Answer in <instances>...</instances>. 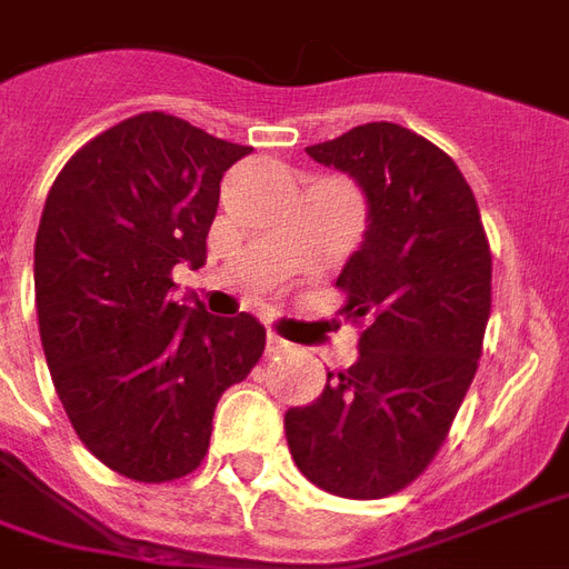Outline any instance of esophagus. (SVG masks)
I'll return each instance as SVG.
<instances>
[{"label": "esophagus", "instance_id": "34e87169", "mask_svg": "<svg viewBox=\"0 0 569 569\" xmlns=\"http://www.w3.org/2000/svg\"><path fill=\"white\" fill-rule=\"evenodd\" d=\"M289 347H292V343H289V340H283V338H277V335H268V338H264V352H268V356H280V352H289Z\"/></svg>", "mask_w": 569, "mask_h": 569}]
</instances>
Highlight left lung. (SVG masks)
Listing matches in <instances>:
<instances>
[{"label": "left lung", "instance_id": "obj_1", "mask_svg": "<svg viewBox=\"0 0 569 569\" xmlns=\"http://www.w3.org/2000/svg\"><path fill=\"white\" fill-rule=\"evenodd\" d=\"M307 156L349 174L368 204L365 238L338 277L343 313L365 331L349 370L286 413V443L313 486L386 498L431 465L473 382L491 252L465 174L422 134L365 123Z\"/></svg>", "mask_w": 569, "mask_h": 569}]
</instances>
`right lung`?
Here are the masks:
<instances>
[{
  "label": "right lung",
  "mask_w": 569,
  "mask_h": 569,
  "mask_svg": "<svg viewBox=\"0 0 569 569\" xmlns=\"http://www.w3.org/2000/svg\"><path fill=\"white\" fill-rule=\"evenodd\" d=\"M252 147L171 113L129 117L71 156L36 234L41 347L81 443L134 482L192 473L220 395L264 349L250 313L174 301L208 262L220 180Z\"/></svg>",
  "instance_id": "right-lung-1"
}]
</instances>
